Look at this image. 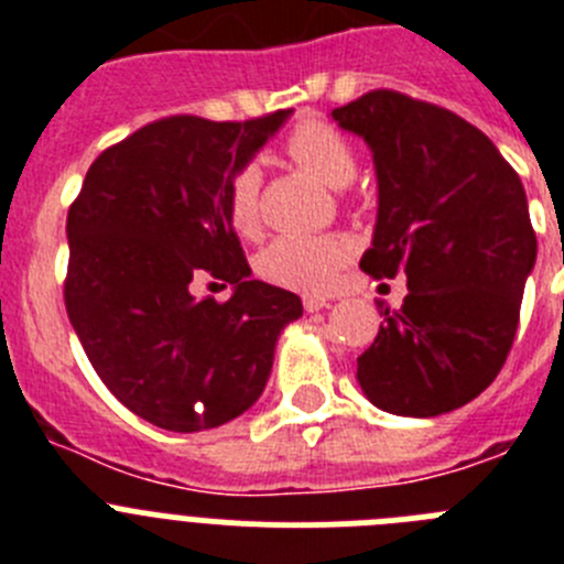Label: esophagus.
Masks as SVG:
<instances>
[{"label": "esophagus", "instance_id": "obj_1", "mask_svg": "<svg viewBox=\"0 0 564 564\" xmlns=\"http://www.w3.org/2000/svg\"><path fill=\"white\" fill-rule=\"evenodd\" d=\"M302 302H305L307 313H316V311H322V307L330 305L325 296H316V293H305V299H302Z\"/></svg>", "mask_w": 564, "mask_h": 564}]
</instances>
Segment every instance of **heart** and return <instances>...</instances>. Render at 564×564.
<instances>
[{
  "label": "heart",
  "instance_id": "1",
  "mask_svg": "<svg viewBox=\"0 0 564 564\" xmlns=\"http://www.w3.org/2000/svg\"><path fill=\"white\" fill-rule=\"evenodd\" d=\"M291 161L330 188L350 186L356 177V152L338 129L322 121L299 123L285 143ZM228 220L239 234H251L259 223V172L242 166L228 183ZM350 246L327 234H282L257 257L259 276L296 291H325L341 271Z\"/></svg>",
  "mask_w": 564,
  "mask_h": 564
}]
</instances>
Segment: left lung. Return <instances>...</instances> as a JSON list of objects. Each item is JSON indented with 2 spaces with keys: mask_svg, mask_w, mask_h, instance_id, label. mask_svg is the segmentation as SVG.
<instances>
[{
  "mask_svg": "<svg viewBox=\"0 0 564 564\" xmlns=\"http://www.w3.org/2000/svg\"><path fill=\"white\" fill-rule=\"evenodd\" d=\"M372 152L378 214L361 268L406 276L383 307L358 383L378 410L435 417L480 395L514 344L536 234L525 188L500 149L460 115L372 89L333 109Z\"/></svg>",
  "mask_w": 564,
  "mask_h": 564,
  "instance_id": "1",
  "label": "left lung"
}]
</instances>
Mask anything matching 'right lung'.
Segmentation results:
<instances>
[{
    "label": "right lung",
    "mask_w": 564,
    "mask_h": 564,
    "mask_svg": "<svg viewBox=\"0 0 564 564\" xmlns=\"http://www.w3.org/2000/svg\"><path fill=\"white\" fill-rule=\"evenodd\" d=\"M293 109L246 123L174 115L96 158L67 214L64 305L118 401L169 432H203L251 410L279 333L302 299L251 279L228 220V183ZM212 272L223 306L187 285Z\"/></svg>",
    "instance_id": "1"
}]
</instances>
